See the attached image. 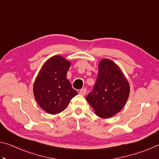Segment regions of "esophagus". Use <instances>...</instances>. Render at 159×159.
<instances>
[{
	"mask_svg": "<svg viewBox=\"0 0 159 159\" xmlns=\"http://www.w3.org/2000/svg\"><path fill=\"white\" fill-rule=\"evenodd\" d=\"M86 93H87V90H86V88H82V89H80L79 91V93L81 95H85Z\"/></svg>",
	"mask_w": 159,
	"mask_h": 159,
	"instance_id": "esophagus-1",
	"label": "esophagus"
}]
</instances>
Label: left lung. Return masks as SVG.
<instances>
[{
	"instance_id": "8db88e82",
	"label": "left lung",
	"mask_w": 159,
	"mask_h": 159,
	"mask_svg": "<svg viewBox=\"0 0 159 159\" xmlns=\"http://www.w3.org/2000/svg\"><path fill=\"white\" fill-rule=\"evenodd\" d=\"M130 86L121 70L108 59L102 60L92 92L86 97L99 117L107 118L119 112L125 106Z\"/></svg>"
}]
</instances>
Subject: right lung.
Here are the masks:
<instances>
[{"instance_id":"add662e5","label":"right lung","mask_w":159,"mask_h":159,"mask_svg":"<svg viewBox=\"0 0 159 159\" xmlns=\"http://www.w3.org/2000/svg\"><path fill=\"white\" fill-rule=\"evenodd\" d=\"M71 63L61 56L50 58L42 66L34 84V94L39 106L50 114L65 109L78 93L66 79Z\"/></svg>"}]
</instances>
